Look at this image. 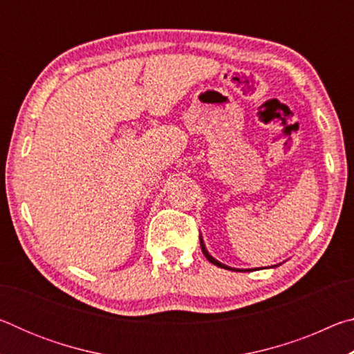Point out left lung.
Here are the masks:
<instances>
[{
  "label": "left lung",
  "mask_w": 354,
  "mask_h": 354,
  "mask_svg": "<svg viewBox=\"0 0 354 354\" xmlns=\"http://www.w3.org/2000/svg\"><path fill=\"white\" fill-rule=\"evenodd\" d=\"M200 245H201L203 254H205L206 259H207L209 262H212L214 266L221 267V268H227V270H234V272H250V270H243V268H232V267H227V266H225V263H221V262H218L217 259H214V257L207 253V250H206V247H205V242H203V237H201V236H200Z\"/></svg>",
  "instance_id": "1"
}]
</instances>
